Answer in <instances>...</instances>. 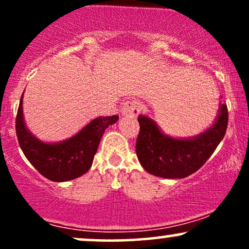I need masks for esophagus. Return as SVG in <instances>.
Returning a JSON list of instances; mask_svg holds the SVG:
<instances>
[{"label":"esophagus","mask_w":249,"mask_h":249,"mask_svg":"<svg viewBox=\"0 0 249 249\" xmlns=\"http://www.w3.org/2000/svg\"><path fill=\"white\" fill-rule=\"evenodd\" d=\"M142 105L141 102L138 101H133V99H131V101H126L124 103V105H123L122 107V115L123 116H138L139 112L142 111Z\"/></svg>","instance_id":"esophagus-1"}]
</instances>
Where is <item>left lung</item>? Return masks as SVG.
Returning <instances> with one entry per match:
<instances>
[{"label":"left lung","mask_w":249,"mask_h":249,"mask_svg":"<svg viewBox=\"0 0 249 249\" xmlns=\"http://www.w3.org/2000/svg\"><path fill=\"white\" fill-rule=\"evenodd\" d=\"M141 131L136 152L142 166L160 178H186L196 172L212 156L228 124L227 105L220 104L219 115L210 128L199 136L178 139L161 132L158 125L146 116L138 117Z\"/></svg>","instance_id":"left-lung-1"}]
</instances>
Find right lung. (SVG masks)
Masks as SVG:
<instances>
[{
  "label": "right lung",
  "mask_w": 249,
  "mask_h": 249,
  "mask_svg": "<svg viewBox=\"0 0 249 249\" xmlns=\"http://www.w3.org/2000/svg\"><path fill=\"white\" fill-rule=\"evenodd\" d=\"M23 95L16 116V134L19 147L30 164L51 181H68L90 170L103 133L118 121V116L97 117L71 138L59 142H44L37 139L25 126Z\"/></svg>",
  "instance_id": "obj_1"
}]
</instances>
